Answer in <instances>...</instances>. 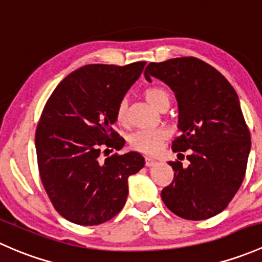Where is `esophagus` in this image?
Instances as JSON below:
<instances>
[{"mask_svg": "<svg viewBox=\"0 0 262 262\" xmlns=\"http://www.w3.org/2000/svg\"><path fill=\"white\" fill-rule=\"evenodd\" d=\"M156 164H158V161L155 160V159H152V158H146V166H154V165H156Z\"/></svg>", "mask_w": 262, "mask_h": 262, "instance_id": "obj_1", "label": "esophagus"}]
</instances>
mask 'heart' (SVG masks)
<instances>
[{"mask_svg":"<svg viewBox=\"0 0 262 262\" xmlns=\"http://www.w3.org/2000/svg\"><path fill=\"white\" fill-rule=\"evenodd\" d=\"M146 101L151 106L156 107L163 102L164 99H169L168 92L161 90V88H149L145 92ZM116 121L121 125L126 122V102L121 101L116 110ZM168 137V131L165 128H149V130H139L130 136V144L134 149L141 151L144 154L158 152L163 145L164 140Z\"/></svg>","mask_w":262,"mask_h":262,"instance_id":"b5f03b06","label":"heart"}]
</instances>
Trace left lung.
I'll return each mask as SVG.
<instances>
[{
    "instance_id": "left-lung-1",
    "label": "left lung",
    "mask_w": 262,
    "mask_h": 262,
    "mask_svg": "<svg viewBox=\"0 0 262 262\" xmlns=\"http://www.w3.org/2000/svg\"><path fill=\"white\" fill-rule=\"evenodd\" d=\"M145 78H158L178 101L180 136L171 149L190 150L188 166L169 161L174 180L161 190L172 213L190 221L218 214L241 187L251 150V136L236 91L201 59L174 58L150 63Z\"/></svg>"
}]
</instances>
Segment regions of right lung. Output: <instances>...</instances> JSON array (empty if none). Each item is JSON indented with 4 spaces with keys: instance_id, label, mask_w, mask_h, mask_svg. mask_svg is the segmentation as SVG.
<instances>
[{
    "instance_id": "right-lung-1",
    "label": "right lung",
    "mask_w": 262,
    "mask_h": 262,
    "mask_svg": "<svg viewBox=\"0 0 262 262\" xmlns=\"http://www.w3.org/2000/svg\"><path fill=\"white\" fill-rule=\"evenodd\" d=\"M145 64L80 67L45 104L35 135L40 178L54 208L75 225L96 226L115 217L127 199L128 177L144 168L137 151L104 160L99 155L125 145L112 128L116 110Z\"/></svg>"
}]
</instances>
